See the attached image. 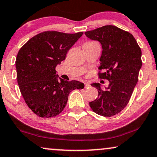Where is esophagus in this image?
<instances>
[{
    "instance_id": "34e87169",
    "label": "esophagus",
    "mask_w": 157,
    "mask_h": 157,
    "mask_svg": "<svg viewBox=\"0 0 157 157\" xmlns=\"http://www.w3.org/2000/svg\"><path fill=\"white\" fill-rule=\"evenodd\" d=\"M90 86V82H85V87H88Z\"/></svg>"
}]
</instances>
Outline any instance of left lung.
Wrapping results in <instances>:
<instances>
[{
	"instance_id": "1",
	"label": "left lung",
	"mask_w": 157,
	"mask_h": 157,
	"mask_svg": "<svg viewBox=\"0 0 157 157\" xmlns=\"http://www.w3.org/2000/svg\"><path fill=\"white\" fill-rule=\"evenodd\" d=\"M85 35L101 44L99 78L109 81L103 90L99 83L91 85L98 97L89 103L94 112L105 117L120 113L127 105L138 82L141 68V50L131 33L117 26L107 25L86 31Z\"/></svg>"
}]
</instances>
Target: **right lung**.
<instances>
[{"label": "right lung", "instance_id": "right-lung-1", "mask_svg": "<svg viewBox=\"0 0 157 157\" xmlns=\"http://www.w3.org/2000/svg\"><path fill=\"white\" fill-rule=\"evenodd\" d=\"M82 34L44 31L29 39L18 51L16 59L18 84L25 103L36 116H57L66 106L70 92L84 88L85 85L79 81L59 80L55 70Z\"/></svg>", "mask_w": 157, "mask_h": 157}]
</instances>
